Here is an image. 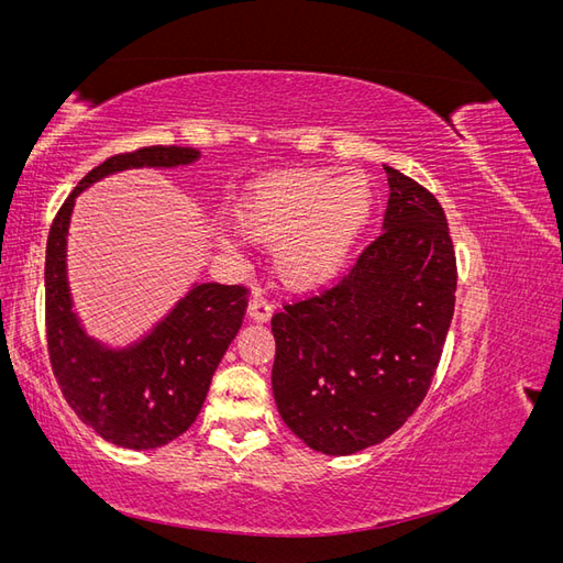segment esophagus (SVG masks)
<instances>
[{"label": "esophagus", "mask_w": 563, "mask_h": 563, "mask_svg": "<svg viewBox=\"0 0 563 563\" xmlns=\"http://www.w3.org/2000/svg\"><path fill=\"white\" fill-rule=\"evenodd\" d=\"M246 317L255 323H267L269 317H272V305L263 296H253L251 302H249Z\"/></svg>", "instance_id": "obj_1"}]
</instances>
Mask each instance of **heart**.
<instances>
[{"label": "heart", "mask_w": 563, "mask_h": 563, "mask_svg": "<svg viewBox=\"0 0 563 563\" xmlns=\"http://www.w3.org/2000/svg\"><path fill=\"white\" fill-rule=\"evenodd\" d=\"M251 240L277 246V269L296 291L333 282L373 213V185L356 168H288L255 183L240 201Z\"/></svg>", "instance_id": "b5f03b06"}]
</instances>
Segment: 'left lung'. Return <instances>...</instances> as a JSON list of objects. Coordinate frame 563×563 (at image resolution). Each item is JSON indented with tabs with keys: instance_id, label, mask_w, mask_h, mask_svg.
<instances>
[{
	"instance_id": "obj_1",
	"label": "left lung",
	"mask_w": 563,
	"mask_h": 563,
	"mask_svg": "<svg viewBox=\"0 0 563 563\" xmlns=\"http://www.w3.org/2000/svg\"><path fill=\"white\" fill-rule=\"evenodd\" d=\"M383 234L321 296L272 317V395L300 441L327 455L376 446L413 416L434 378L455 308L444 209L385 166Z\"/></svg>"
}]
</instances>
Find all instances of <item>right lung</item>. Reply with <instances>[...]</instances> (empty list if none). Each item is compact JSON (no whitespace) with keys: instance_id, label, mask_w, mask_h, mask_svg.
<instances>
[{"instance_id":"obj_1","label":"right lung","mask_w":563,"mask_h":563,"mask_svg":"<svg viewBox=\"0 0 563 563\" xmlns=\"http://www.w3.org/2000/svg\"><path fill=\"white\" fill-rule=\"evenodd\" d=\"M199 150L152 145L106 159L65 199L46 242V340L51 368L77 418L122 449L166 446L197 420L213 373L242 329L246 288L192 284L145 335L114 347L87 333L67 282V232L77 197L131 168H176Z\"/></svg>"}]
</instances>
